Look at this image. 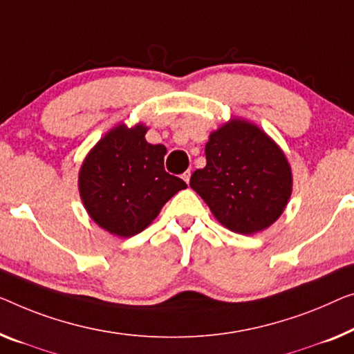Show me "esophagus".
Returning a JSON list of instances; mask_svg holds the SVG:
<instances>
[{
  "mask_svg": "<svg viewBox=\"0 0 354 354\" xmlns=\"http://www.w3.org/2000/svg\"><path fill=\"white\" fill-rule=\"evenodd\" d=\"M181 178L184 179V181H186V183L189 184V181H191V170L184 171V173H183V175H181Z\"/></svg>",
  "mask_w": 354,
  "mask_h": 354,
  "instance_id": "obj_1",
  "label": "esophagus"
}]
</instances>
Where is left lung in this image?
Here are the masks:
<instances>
[{
    "instance_id": "left-lung-1",
    "label": "left lung",
    "mask_w": 354,
    "mask_h": 354,
    "mask_svg": "<svg viewBox=\"0 0 354 354\" xmlns=\"http://www.w3.org/2000/svg\"><path fill=\"white\" fill-rule=\"evenodd\" d=\"M207 167L191 187L229 230L251 235L275 223L291 197V168L259 127L234 119L209 135Z\"/></svg>"
}]
</instances>
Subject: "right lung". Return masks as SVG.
I'll return each mask as SVG.
<instances>
[{"label":"right lung","instance_id":"right-lung-1","mask_svg":"<svg viewBox=\"0 0 354 354\" xmlns=\"http://www.w3.org/2000/svg\"><path fill=\"white\" fill-rule=\"evenodd\" d=\"M146 127L118 125L88 152L79 173V192L100 227L119 236L145 230L173 195L186 189L165 171L167 147L149 145Z\"/></svg>","mask_w":354,"mask_h":354}]
</instances>
